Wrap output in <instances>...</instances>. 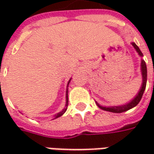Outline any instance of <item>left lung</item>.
Listing matches in <instances>:
<instances>
[{"mask_svg":"<svg viewBox=\"0 0 154 154\" xmlns=\"http://www.w3.org/2000/svg\"><path fill=\"white\" fill-rule=\"evenodd\" d=\"M133 46L135 48L136 51L139 53V54L140 56H143V54L141 53V51L139 48V47L136 45L134 43H132ZM141 70H142V75H143V84L142 87L139 91V92L138 93V95L136 96V97L134 99V100L129 102V104L127 105H125V106H116V107H104L101 106L100 105L97 104V106L100 107V109H102L104 110H106V111H110V112H115V113H122V112H125L126 110L131 109L133 107L136 106L139 102L141 100L143 95V92H144V90H145L146 87V82H147V67H146V63L144 61H142V63H141Z\"/></svg>","mask_w":154,"mask_h":154,"instance_id":"left-lung-1","label":"left lung"}]
</instances>
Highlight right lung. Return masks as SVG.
I'll return each mask as SVG.
<instances>
[{
  "mask_svg": "<svg viewBox=\"0 0 154 154\" xmlns=\"http://www.w3.org/2000/svg\"><path fill=\"white\" fill-rule=\"evenodd\" d=\"M68 84H69V82H68ZM67 92H68V91L67 90V93H66V101H67V102H66V106H67V105H68V97H67ZM66 110H67V108H66V109H64V110H63L62 112H60V113L57 114V116H55L54 119H56V118H58V117H60L62 115H63V114L65 113V111H66Z\"/></svg>",
  "mask_w": 154,
  "mask_h": 154,
  "instance_id": "1",
  "label": "right lung"
}]
</instances>
